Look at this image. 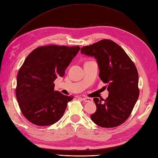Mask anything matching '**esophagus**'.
Returning a JSON list of instances; mask_svg holds the SVG:
<instances>
[{
  "mask_svg": "<svg viewBox=\"0 0 158 158\" xmlns=\"http://www.w3.org/2000/svg\"><path fill=\"white\" fill-rule=\"evenodd\" d=\"M82 100L85 101V102H92L93 99L89 97H83Z\"/></svg>",
  "mask_w": 158,
  "mask_h": 158,
  "instance_id": "1",
  "label": "esophagus"
}]
</instances>
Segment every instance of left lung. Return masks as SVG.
I'll return each mask as SVG.
<instances>
[{
	"mask_svg": "<svg viewBox=\"0 0 158 158\" xmlns=\"http://www.w3.org/2000/svg\"><path fill=\"white\" fill-rule=\"evenodd\" d=\"M81 53L97 59L99 76L110 93L106 100L94 98L97 110L91 120L101 127H118L129 118L139 96L135 64L123 48L108 39L83 47Z\"/></svg>",
	"mask_w": 158,
	"mask_h": 158,
	"instance_id": "1",
	"label": "left lung"
}]
</instances>
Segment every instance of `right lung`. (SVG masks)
I'll use <instances>...</instances> for the list:
<instances>
[{
  "mask_svg": "<svg viewBox=\"0 0 158 158\" xmlns=\"http://www.w3.org/2000/svg\"><path fill=\"white\" fill-rule=\"evenodd\" d=\"M79 46H42L31 51L19 69L16 97L19 106L27 120L44 127L58 122L64 114L73 96L54 90V81L63 77Z\"/></svg>",
  "mask_w": 158,
  "mask_h": 158,
  "instance_id": "add662e5",
  "label": "right lung"
}]
</instances>
